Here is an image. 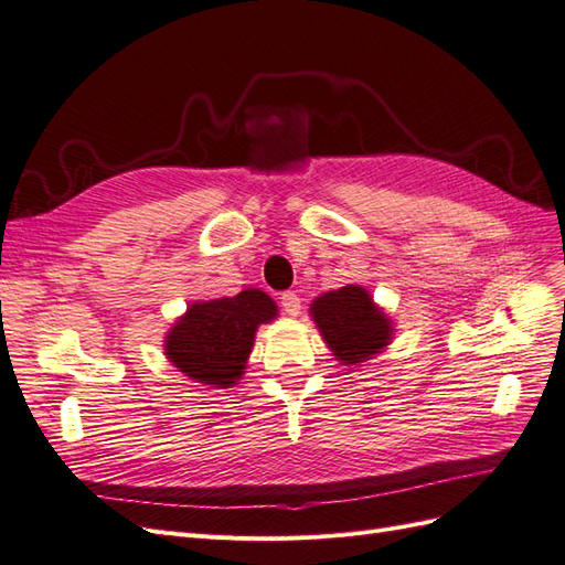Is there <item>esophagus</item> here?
I'll return each mask as SVG.
<instances>
[{
    "instance_id": "obj_1",
    "label": "esophagus",
    "mask_w": 565,
    "mask_h": 565,
    "mask_svg": "<svg viewBox=\"0 0 565 565\" xmlns=\"http://www.w3.org/2000/svg\"><path fill=\"white\" fill-rule=\"evenodd\" d=\"M281 308L286 310V315L296 317L300 312V296L296 291H284L281 294Z\"/></svg>"
}]
</instances>
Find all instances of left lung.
<instances>
[{"instance_id":"1","label":"left lung","mask_w":565,"mask_h":565,"mask_svg":"<svg viewBox=\"0 0 565 565\" xmlns=\"http://www.w3.org/2000/svg\"><path fill=\"white\" fill-rule=\"evenodd\" d=\"M312 317L329 349L345 365L363 363L392 339V327L360 286H343L312 302Z\"/></svg>"}]
</instances>
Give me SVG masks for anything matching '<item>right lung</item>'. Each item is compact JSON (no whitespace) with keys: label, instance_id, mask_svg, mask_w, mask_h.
<instances>
[{"label":"right lung","instance_id":"1","mask_svg":"<svg viewBox=\"0 0 565 565\" xmlns=\"http://www.w3.org/2000/svg\"><path fill=\"white\" fill-rule=\"evenodd\" d=\"M271 317H277V306L257 288L198 302L169 331L167 355L185 377L220 388L234 386L250 355L257 324Z\"/></svg>","mask_w":565,"mask_h":565}]
</instances>
